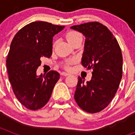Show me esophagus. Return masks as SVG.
<instances>
[{"label":"esophagus","mask_w":135,"mask_h":135,"mask_svg":"<svg viewBox=\"0 0 135 135\" xmlns=\"http://www.w3.org/2000/svg\"><path fill=\"white\" fill-rule=\"evenodd\" d=\"M61 74L62 76H68V75H69V74L67 73V72H65V71H62L61 73Z\"/></svg>","instance_id":"esophagus-1"}]
</instances>
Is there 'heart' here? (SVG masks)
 <instances>
[{
  "label": "heart",
  "instance_id": "b5f03b06",
  "mask_svg": "<svg viewBox=\"0 0 135 135\" xmlns=\"http://www.w3.org/2000/svg\"><path fill=\"white\" fill-rule=\"evenodd\" d=\"M66 39H67L68 42L71 45L73 44L74 42H75L76 40H78L79 39H82V35H80V33H79L78 32H76V31H69L66 34ZM76 61V59L75 58H73V59H71L69 60H68L64 65L65 68L69 69V66H70V65L73 64Z\"/></svg>",
  "mask_w": 135,
  "mask_h": 135
}]
</instances>
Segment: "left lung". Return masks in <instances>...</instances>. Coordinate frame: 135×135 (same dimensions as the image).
Masks as SVG:
<instances>
[{
  "label": "left lung",
  "instance_id": "1",
  "mask_svg": "<svg viewBox=\"0 0 135 135\" xmlns=\"http://www.w3.org/2000/svg\"><path fill=\"white\" fill-rule=\"evenodd\" d=\"M71 29L85 37L82 65L93 69L90 81L78 77L74 99L86 112L98 113L116 95L122 77V50L115 37L98 22L74 25Z\"/></svg>",
  "mask_w": 135,
  "mask_h": 135
}]
</instances>
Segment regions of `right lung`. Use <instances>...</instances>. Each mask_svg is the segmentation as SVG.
<instances>
[{"label": "right lung", "instance_id": "right-lung-1", "mask_svg": "<svg viewBox=\"0 0 135 135\" xmlns=\"http://www.w3.org/2000/svg\"><path fill=\"white\" fill-rule=\"evenodd\" d=\"M64 27L46 22H32L11 42L6 59L8 79L16 98L30 110H38L47 103L60 78L56 71L40 76L36 71L42 57L52 55L53 36Z\"/></svg>", "mask_w": 135, "mask_h": 135}]
</instances>
